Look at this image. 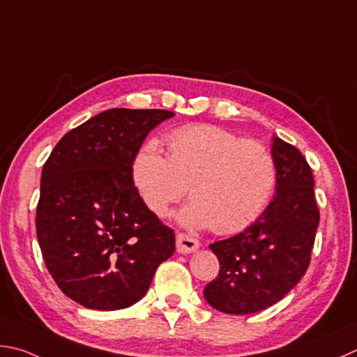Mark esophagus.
<instances>
[{"label":"esophagus","mask_w":357,"mask_h":357,"mask_svg":"<svg viewBox=\"0 0 357 357\" xmlns=\"http://www.w3.org/2000/svg\"><path fill=\"white\" fill-rule=\"evenodd\" d=\"M199 248V241L192 236H188V234L178 233L177 234V252L181 255H188L196 252Z\"/></svg>","instance_id":"1"}]
</instances>
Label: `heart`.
Returning <instances> with one entry per match:
<instances>
[{"label": "heart", "mask_w": 357, "mask_h": 357, "mask_svg": "<svg viewBox=\"0 0 357 357\" xmlns=\"http://www.w3.org/2000/svg\"><path fill=\"white\" fill-rule=\"evenodd\" d=\"M166 147L167 157L149 141L132 163L133 183L153 214L165 216L186 186L192 200L177 213L185 227L234 233L264 213L277 186V165L266 146L197 124L167 133Z\"/></svg>", "instance_id": "obj_1"}]
</instances>
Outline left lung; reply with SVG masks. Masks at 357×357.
Here are the masks:
<instances>
[{
  "label": "left lung",
  "mask_w": 357,
  "mask_h": 357,
  "mask_svg": "<svg viewBox=\"0 0 357 357\" xmlns=\"http://www.w3.org/2000/svg\"><path fill=\"white\" fill-rule=\"evenodd\" d=\"M277 165L273 200L234 236L210 245L220 264L204 289L208 305L220 312L255 314L286 297L307 271L319 227L314 177L297 147L272 138Z\"/></svg>",
  "instance_id": "left-lung-1"
}]
</instances>
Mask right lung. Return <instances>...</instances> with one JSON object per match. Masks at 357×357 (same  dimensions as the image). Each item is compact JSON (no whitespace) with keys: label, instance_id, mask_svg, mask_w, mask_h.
Returning <instances> with one entry per match:
<instances>
[{"label":"right lung","instance_id":"right-lung-1","mask_svg":"<svg viewBox=\"0 0 357 357\" xmlns=\"http://www.w3.org/2000/svg\"><path fill=\"white\" fill-rule=\"evenodd\" d=\"M167 110L110 109L70 130L46 160L37 205L45 264L66 297L116 311L146 295L176 236L144 205L132 163Z\"/></svg>","mask_w":357,"mask_h":357}]
</instances>
